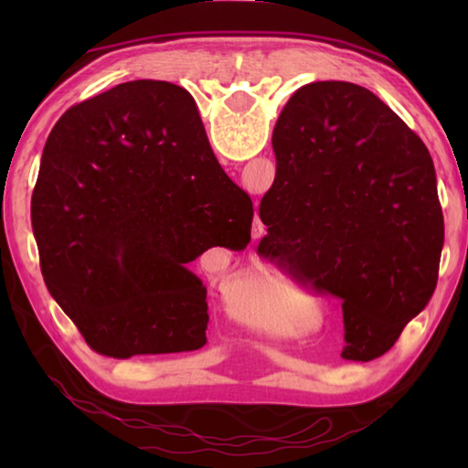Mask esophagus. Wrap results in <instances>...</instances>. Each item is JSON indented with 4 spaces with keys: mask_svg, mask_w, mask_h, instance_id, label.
I'll return each instance as SVG.
<instances>
[{
    "mask_svg": "<svg viewBox=\"0 0 468 468\" xmlns=\"http://www.w3.org/2000/svg\"><path fill=\"white\" fill-rule=\"evenodd\" d=\"M262 233H264V223L260 220V217H256V220H253V229H251L253 239H256V237H262Z\"/></svg>",
    "mask_w": 468,
    "mask_h": 468,
    "instance_id": "34e87169",
    "label": "esophagus"
}]
</instances>
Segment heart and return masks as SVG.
<instances>
[{
  "mask_svg": "<svg viewBox=\"0 0 468 468\" xmlns=\"http://www.w3.org/2000/svg\"><path fill=\"white\" fill-rule=\"evenodd\" d=\"M253 303L241 312V320L266 332H284L291 326V299L295 295L282 281H258L251 282ZM251 309V313L247 310Z\"/></svg>",
  "mask_w": 468,
  "mask_h": 468,
  "instance_id": "1",
  "label": "heart"
}]
</instances>
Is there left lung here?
I'll list each match as a JSON object with an SVG mask.
<instances>
[{
    "label": "left lung",
    "instance_id": "8db88e82",
    "mask_svg": "<svg viewBox=\"0 0 468 468\" xmlns=\"http://www.w3.org/2000/svg\"><path fill=\"white\" fill-rule=\"evenodd\" d=\"M266 258L343 299V359L382 357L438 284L443 215L423 140L374 92L312 82L274 125Z\"/></svg>",
    "mask_w": 468,
    "mask_h": 468
}]
</instances>
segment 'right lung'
I'll return each mask as SVG.
<instances>
[{"mask_svg": "<svg viewBox=\"0 0 468 468\" xmlns=\"http://www.w3.org/2000/svg\"><path fill=\"white\" fill-rule=\"evenodd\" d=\"M30 218L51 297L90 348L128 359L206 345V287L187 264L215 245L243 250L253 204L192 94L133 80L53 125Z\"/></svg>", "mask_w": 468, "mask_h": 468, "instance_id": "add662e5", "label": "right lung"}]
</instances>
